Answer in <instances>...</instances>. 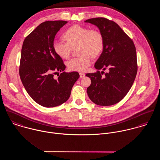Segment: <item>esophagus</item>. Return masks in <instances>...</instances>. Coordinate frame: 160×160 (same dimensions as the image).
Masks as SVG:
<instances>
[{
    "label": "esophagus",
    "mask_w": 160,
    "mask_h": 160,
    "mask_svg": "<svg viewBox=\"0 0 160 160\" xmlns=\"http://www.w3.org/2000/svg\"><path fill=\"white\" fill-rule=\"evenodd\" d=\"M85 73H84V72H79V76H80V78H84V76H85Z\"/></svg>",
    "instance_id": "esophagus-1"
}]
</instances>
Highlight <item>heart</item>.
I'll return each mask as SVG.
<instances>
[{
    "instance_id": "obj_1",
    "label": "heart",
    "mask_w": 160,
    "mask_h": 160,
    "mask_svg": "<svg viewBox=\"0 0 160 160\" xmlns=\"http://www.w3.org/2000/svg\"><path fill=\"white\" fill-rule=\"evenodd\" d=\"M66 42L55 41L53 48L57 55L63 59L68 58L72 50L78 48L79 55L67 63L69 69L85 71L91 65L92 57H98L103 50L104 39L102 34L96 29L75 24L67 29L63 34Z\"/></svg>"
}]
</instances>
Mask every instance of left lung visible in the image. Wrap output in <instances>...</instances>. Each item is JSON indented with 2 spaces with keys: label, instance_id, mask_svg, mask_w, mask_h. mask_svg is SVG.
I'll use <instances>...</instances> for the list:
<instances>
[{
  "label": "left lung",
  "instance_id": "obj_1",
  "mask_svg": "<svg viewBox=\"0 0 160 160\" xmlns=\"http://www.w3.org/2000/svg\"><path fill=\"white\" fill-rule=\"evenodd\" d=\"M98 27L104 39L102 53L95 63L96 72L86 74L91 79L87 92L91 100L101 106L120 102L131 88L137 72L136 50L132 40L117 23L105 18L85 21ZM108 69L103 77L99 70Z\"/></svg>",
  "mask_w": 160,
  "mask_h": 160
}]
</instances>
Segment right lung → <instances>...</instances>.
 Listing matches in <instances>:
<instances>
[{
  "mask_svg": "<svg viewBox=\"0 0 160 160\" xmlns=\"http://www.w3.org/2000/svg\"><path fill=\"white\" fill-rule=\"evenodd\" d=\"M66 21H47L40 24L24 40L20 76L26 91L39 105L50 108L68 100L72 88L79 78L78 72H66L63 62L56 54L53 42ZM62 73L57 78L54 74Z\"/></svg>",
  "mask_w": 160,
  "mask_h": 160,
  "instance_id": "add662e5",
  "label": "right lung"
}]
</instances>
